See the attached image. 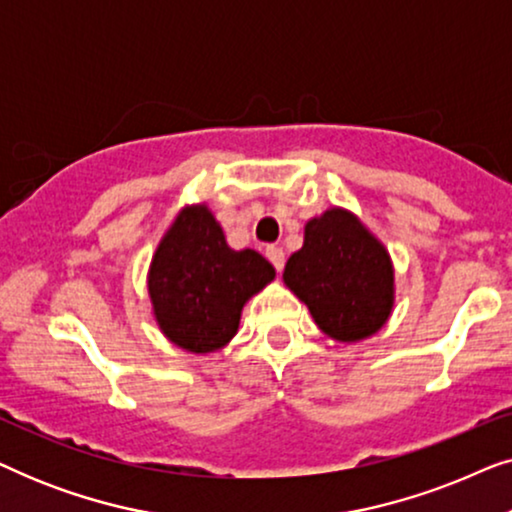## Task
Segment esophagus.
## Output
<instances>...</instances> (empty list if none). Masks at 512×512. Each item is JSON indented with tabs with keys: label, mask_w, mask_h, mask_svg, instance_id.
<instances>
[{
	"label": "esophagus",
	"mask_w": 512,
	"mask_h": 512,
	"mask_svg": "<svg viewBox=\"0 0 512 512\" xmlns=\"http://www.w3.org/2000/svg\"><path fill=\"white\" fill-rule=\"evenodd\" d=\"M265 256H268V261L275 265L279 272H282V268H284V249L282 247H275V244H270V247L265 249Z\"/></svg>",
	"instance_id": "esophagus-1"
}]
</instances>
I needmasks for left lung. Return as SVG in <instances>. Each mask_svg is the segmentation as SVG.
Returning a JSON list of instances; mask_svg holds the SVG:
<instances>
[{"mask_svg": "<svg viewBox=\"0 0 512 512\" xmlns=\"http://www.w3.org/2000/svg\"><path fill=\"white\" fill-rule=\"evenodd\" d=\"M284 284L333 340L356 342L387 324L394 268L382 242L347 209L307 221L303 249L291 254Z\"/></svg>", "mask_w": 512, "mask_h": 512, "instance_id": "left-lung-1", "label": "left lung"}]
</instances>
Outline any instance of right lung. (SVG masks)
<instances>
[{"instance_id":"1","label":"right lung","mask_w":512,"mask_h":512,"mask_svg":"<svg viewBox=\"0 0 512 512\" xmlns=\"http://www.w3.org/2000/svg\"><path fill=\"white\" fill-rule=\"evenodd\" d=\"M275 279L254 249L235 251L207 205L186 207L160 240L149 296L160 331L193 354L221 349L237 333L247 300Z\"/></svg>"}]
</instances>
